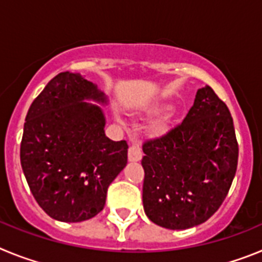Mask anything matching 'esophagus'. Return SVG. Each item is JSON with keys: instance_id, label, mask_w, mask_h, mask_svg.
I'll list each match as a JSON object with an SVG mask.
<instances>
[{"instance_id": "1", "label": "esophagus", "mask_w": 262, "mask_h": 262, "mask_svg": "<svg viewBox=\"0 0 262 262\" xmlns=\"http://www.w3.org/2000/svg\"><path fill=\"white\" fill-rule=\"evenodd\" d=\"M143 157L142 149L138 144H133L128 148V160L131 163H135V161H140Z\"/></svg>"}]
</instances>
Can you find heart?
<instances>
[{"label": "heart", "mask_w": 262, "mask_h": 262, "mask_svg": "<svg viewBox=\"0 0 262 262\" xmlns=\"http://www.w3.org/2000/svg\"><path fill=\"white\" fill-rule=\"evenodd\" d=\"M169 107H170V106L166 105V103H161V102L152 103V105L143 108V114L147 115V117H154V115H157L160 114V113H163V111L168 110ZM117 119L118 122H122V120L119 119V117H117ZM165 129H166L165 120H157V122H155L151 127V131L154 135H160V134L165 133Z\"/></svg>", "instance_id": "b5f03b06"}]
</instances>
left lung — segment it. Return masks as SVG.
<instances>
[{
	"label": "left lung",
	"instance_id": "left-lung-1",
	"mask_svg": "<svg viewBox=\"0 0 262 262\" xmlns=\"http://www.w3.org/2000/svg\"><path fill=\"white\" fill-rule=\"evenodd\" d=\"M143 152L147 216L168 230L205 223L223 203L237 168L230 110L206 85L182 123L145 142Z\"/></svg>",
	"mask_w": 262,
	"mask_h": 262
}]
</instances>
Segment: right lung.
<instances>
[{"label": "right lung", "mask_w": 262, "mask_h": 262, "mask_svg": "<svg viewBox=\"0 0 262 262\" xmlns=\"http://www.w3.org/2000/svg\"><path fill=\"white\" fill-rule=\"evenodd\" d=\"M102 90L80 73L62 72L46 85L26 115L20 165L46 214L77 223L105 207L107 187L127 165L126 140L106 136Z\"/></svg>", "instance_id": "right-lung-1"}]
</instances>
